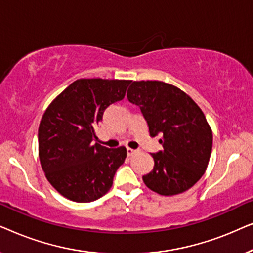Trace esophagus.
I'll return each instance as SVG.
<instances>
[{"instance_id": "34e87169", "label": "esophagus", "mask_w": 253, "mask_h": 253, "mask_svg": "<svg viewBox=\"0 0 253 253\" xmlns=\"http://www.w3.org/2000/svg\"><path fill=\"white\" fill-rule=\"evenodd\" d=\"M137 150H133V148H130V147H127L126 148V153H127V157H133L134 154L137 153Z\"/></svg>"}]
</instances>
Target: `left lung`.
Returning a JSON list of instances; mask_svg holds the SVG:
<instances>
[{
  "label": "left lung",
  "mask_w": 253,
  "mask_h": 253,
  "mask_svg": "<svg viewBox=\"0 0 253 253\" xmlns=\"http://www.w3.org/2000/svg\"><path fill=\"white\" fill-rule=\"evenodd\" d=\"M126 96L139 106L150 136H162L164 151L151 154L154 167L143 176L145 185L161 196L192 188L212 152V129L203 110L181 88L160 81L132 82Z\"/></svg>",
  "instance_id": "obj_1"
}]
</instances>
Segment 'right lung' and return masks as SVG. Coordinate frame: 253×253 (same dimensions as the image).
I'll use <instances>...</instances> for the list:
<instances>
[{
    "label": "right lung",
    "mask_w": 253,
    "mask_h": 253,
    "mask_svg": "<svg viewBox=\"0 0 253 253\" xmlns=\"http://www.w3.org/2000/svg\"><path fill=\"white\" fill-rule=\"evenodd\" d=\"M131 81L81 78L61 92L41 119L39 159L48 182L65 198L89 203L106 195L126 148L93 144L95 127L112 103L126 95Z\"/></svg>",
    "instance_id": "add662e5"
}]
</instances>
